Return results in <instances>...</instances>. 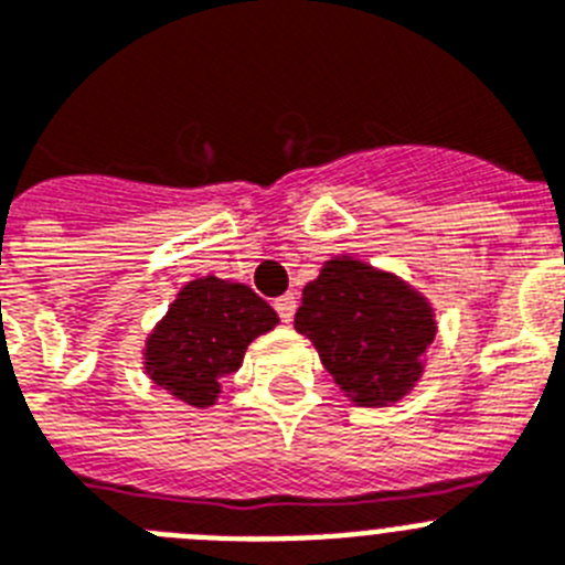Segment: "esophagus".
I'll list each match as a JSON object with an SVG mask.
<instances>
[{
  "label": "esophagus",
  "instance_id": "1",
  "mask_svg": "<svg viewBox=\"0 0 565 565\" xmlns=\"http://www.w3.org/2000/svg\"><path fill=\"white\" fill-rule=\"evenodd\" d=\"M274 308H277V313L282 322H291L294 313H297V297H294V294H282V297L274 302Z\"/></svg>",
  "mask_w": 565,
  "mask_h": 565
}]
</instances>
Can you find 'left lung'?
I'll use <instances>...</instances> for the list:
<instances>
[{"label": "left lung", "mask_w": 565, "mask_h": 565, "mask_svg": "<svg viewBox=\"0 0 565 565\" xmlns=\"http://www.w3.org/2000/svg\"><path fill=\"white\" fill-rule=\"evenodd\" d=\"M294 328L308 337L342 393L387 407L416 387L436 339V313L413 286L362 259H328L302 288Z\"/></svg>", "instance_id": "left-lung-1"}]
</instances>
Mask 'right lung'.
I'll return each instance as SVG.
<instances>
[{"label": "right lung", "instance_id": "obj_1", "mask_svg": "<svg viewBox=\"0 0 565 565\" xmlns=\"http://www.w3.org/2000/svg\"><path fill=\"white\" fill-rule=\"evenodd\" d=\"M279 322L277 311L243 282L192 279L154 326L143 371L158 387L192 407H212L221 379L243 364L246 348Z\"/></svg>", "mask_w": 565, "mask_h": 565}]
</instances>
